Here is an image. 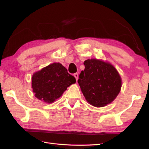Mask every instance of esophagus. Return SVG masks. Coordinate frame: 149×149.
Segmentation results:
<instances>
[{
    "mask_svg": "<svg viewBox=\"0 0 149 149\" xmlns=\"http://www.w3.org/2000/svg\"><path fill=\"white\" fill-rule=\"evenodd\" d=\"M73 76H74V78H76V80L77 81V80H78V74L76 73H74V74H73Z\"/></svg>",
    "mask_w": 149,
    "mask_h": 149,
    "instance_id": "esophagus-1",
    "label": "esophagus"
}]
</instances>
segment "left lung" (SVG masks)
<instances>
[{
    "mask_svg": "<svg viewBox=\"0 0 149 149\" xmlns=\"http://www.w3.org/2000/svg\"><path fill=\"white\" fill-rule=\"evenodd\" d=\"M85 69L79 75L78 84L86 100L95 107L113 101L121 88V78L115 68L96 59L84 61Z\"/></svg>",
    "mask_w": 149,
    "mask_h": 149,
    "instance_id": "left-lung-1",
    "label": "left lung"
}]
</instances>
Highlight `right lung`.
<instances>
[{"label":"right lung","instance_id":"add662e5","mask_svg":"<svg viewBox=\"0 0 149 149\" xmlns=\"http://www.w3.org/2000/svg\"><path fill=\"white\" fill-rule=\"evenodd\" d=\"M75 83V78L59 63H54L36 72L31 78L35 97L48 103L59 98L67 87Z\"/></svg>","mask_w":149,"mask_h":149}]
</instances>
